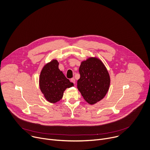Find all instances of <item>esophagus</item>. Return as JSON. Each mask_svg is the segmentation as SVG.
Returning a JSON list of instances; mask_svg holds the SVG:
<instances>
[{
	"label": "esophagus",
	"instance_id": "34e87169",
	"mask_svg": "<svg viewBox=\"0 0 150 150\" xmlns=\"http://www.w3.org/2000/svg\"><path fill=\"white\" fill-rule=\"evenodd\" d=\"M71 81L72 83H74V84L75 83V79L74 78H72L71 79Z\"/></svg>",
	"mask_w": 150,
	"mask_h": 150
}]
</instances>
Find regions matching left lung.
Masks as SVG:
<instances>
[{
  "instance_id": "obj_1",
  "label": "left lung",
  "mask_w": 150,
  "mask_h": 150,
  "mask_svg": "<svg viewBox=\"0 0 150 150\" xmlns=\"http://www.w3.org/2000/svg\"><path fill=\"white\" fill-rule=\"evenodd\" d=\"M79 72L77 87L84 100L90 104L102 100L110 83L109 72L103 63L97 57H89L81 62Z\"/></svg>"
}]
</instances>
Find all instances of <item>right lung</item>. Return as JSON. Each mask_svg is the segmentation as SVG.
Returning a JSON list of instances; mask_svg holds the SVG:
<instances>
[{
  "instance_id": "obj_1",
  "label": "right lung",
  "mask_w": 150,
  "mask_h": 150,
  "mask_svg": "<svg viewBox=\"0 0 150 150\" xmlns=\"http://www.w3.org/2000/svg\"><path fill=\"white\" fill-rule=\"evenodd\" d=\"M40 88L45 98L50 103H55L62 98L67 88L74 86L59 69V62L53 59L42 68L39 79Z\"/></svg>"
}]
</instances>
